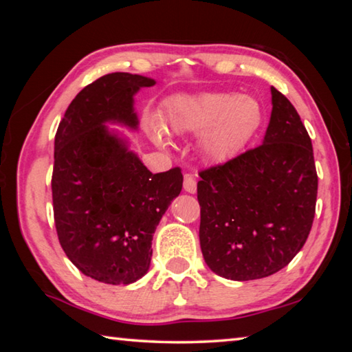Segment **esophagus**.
Returning a JSON list of instances; mask_svg holds the SVG:
<instances>
[{"label": "esophagus", "instance_id": "obj_1", "mask_svg": "<svg viewBox=\"0 0 352 352\" xmlns=\"http://www.w3.org/2000/svg\"><path fill=\"white\" fill-rule=\"evenodd\" d=\"M183 189L189 194H195L197 192V182H195L194 175L186 174L184 175V182H183Z\"/></svg>", "mask_w": 352, "mask_h": 352}]
</instances>
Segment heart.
I'll use <instances>...</instances> for the list:
<instances>
[{"instance_id": "obj_1", "label": "heart", "mask_w": 352, "mask_h": 352, "mask_svg": "<svg viewBox=\"0 0 352 352\" xmlns=\"http://www.w3.org/2000/svg\"><path fill=\"white\" fill-rule=\"evenodd\" d=\"M262 121L258 100L236 93H204L172 100L168 122L175 133H204L200 148L208 160L230 158L253 138ZM152 138L164 146V132L153 118L147 119Z\"/></svg>"}]
</instances>
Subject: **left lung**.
<instances>
[{
    "instance_id": "1",
    "label": "left lung",
    "mask_w": 352,
    "mask_h": 352,
    "mask_svg": "<svg viewBox=\"0 0 352 352\" xmlns=\"http://www.w3.org/2000/svg\"><path fill=\"white\" fill-rule=\"evenodd\" d=\"M262 144L199 172L200 247L219 276H270L295 258L311 233L318 177L312 141L290 100L272 87Z\"/></svg>"
}]
</instances>
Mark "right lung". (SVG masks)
I'll use <instances>...</instances> for the list:
<instances>
[{
    "mask_svg": "<svg viewBox=\"0 0 352 352\" xmlns=\"http://www.w3.org/2000/svg\"><path fill=\"white\" fill-rule=\"evenodd\" d=\"M151 77L111 73L73 99L54 140L52 205L58 242L83 275L132 284L151 267L152 239L180 194V168L152 174L107 122L138 129L133 96Z\"/></svg>",
    "mask_w": 352,
    "mask_h": 352,
    "instance_id": "add662e5",
    "label": "right lung"
}]
</instances>
